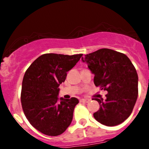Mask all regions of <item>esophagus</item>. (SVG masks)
<instances>
[{
    "mask_svg": "<svg viewBox=\"0 0 149 149\" xmlns=\"http://www.w3.org/2000/svg\"><path fill=\"white\" fill-rule=\"evenodd\" d=\"M89 101H90L89 99H82V100H81V102H82L88 103Z\"/></svg>",
    "mask_w": 149,
    "mask_h": 149,
    "instance_id": "obj_1",
    "label": "esophagus"
}]
</instances>
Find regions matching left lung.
Here are the masks:
<instances>
[{
	"instance_id": "8db88e82",
	"label": "left lung",
	"mask_w": 149,
	"mask_h": 149,
	"mask_svg": "<svg viewBox=\"0 0 149 149\" xmlns=\"http://www.w3.org/2000/svg\"><path fill=\"white\" fill-rule=\"evenodd\" d=\"M94 74L96 86L107 91V99H94L100 108L94 113L99 123L115 126L128 118L138 98L137 72L125 54L102 48L81 58Z\"/></svg>"
}]
</instances>
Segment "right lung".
Returning <instances> with one entry per match:
<instances>
[{"label": "right lung", "mask_w": 149, "mask_h": 149, "mask_svg": "<svg viewBox=\"0 0 149 149\" xmlns=\"http://www.w3.org/2000/svg\"><path fill=\"white\" fill-rule=\"evenodd\" d=\"M82 55L44 54L25 72L21 94L22 109L30 124L43 134L59 136L71 123L79 100L59 99L58 87Z\"/></svg>", "instance_id": "obj_1"}]
</instances>
